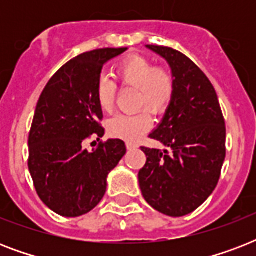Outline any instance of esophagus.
I'll return each instance as SVG.
<instances>
[{"mask_svg": "<svg viewBox=\"0 0 256 256\" xmlns=\"http://www.w3.org/2000/svg\"><path fill=\"white\" fill-rule=\"evenodd\" d=\"M126 148H128V150H132V148H136V144H134V142H130V140H128V142H126Z\"/></svg>", "mask_w": 256, "mask_h": 256, "instance_id": "esophagus-1", "label": "esophagus"}]
</instances>
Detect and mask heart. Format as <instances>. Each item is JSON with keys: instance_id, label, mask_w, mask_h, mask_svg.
<instances>
[{"instance_id": "heart-1", "label": "heart", "mask_w": 256, "mask_h": 256, "mask_svg": "<svg viewBox=\"0 0 256 256\" xmlns=\"http://www.w3.org/2000/svg\"><path fill=\"white\" fill-rule=\"evenodd\" d=\"M116 77L122 86L136 88V108H148L160 114L168 110L175 94L172 74L164 68H156L150 60L132 56L116 68ZM96 102L102 112H112L116 96V85L108 77H100L96 88ZM152 128V118L146 110L136 114H120L108 122V132L112 136L136 140Z\"/></svg>"}]
</instances>
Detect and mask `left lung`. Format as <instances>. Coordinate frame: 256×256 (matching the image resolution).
<instances>
[{
	"mask_svg": "<svg viewBox=\"0 0 256 256\" xmlns=\"http://www.w3.org/2000/svg\"><path fill=\"white\" fill-rule=\"evenodd\" d=\"M168 61L175 94L150 138L168 150L140 148L138 180L146 202L168 216L196 210L218 184L226 156V126L218 96L202 70L178 50L148 45Z\"/></svg>",
	"mask_w": 256,
	"mask_h": 256,
	"instance_id": "left-lung-1",
	"label": "left lung"
}]
</instances>
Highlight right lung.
Wrapping results in <instances>:
<instances>
[{
  "mask_svg": "<svg viewBox=\"0 0 256 256\" xmlns=\"http://www.w3.org/2000/svg\"><path fill=\"white\" fill-rule=\"evenodd\" d=\"M126 50L98 49L70 60L38 100L28 164L38 196L58 215L76 218L92 211L106 192L108 172L126 154L122 140L100 142L92 152L85 148L86 140H100L104 134L96 96L102 68Z\"/></svg>",
  "mask_w": 256,
  "mask_h": 256,
  "instance_id": "obj_1",
  "label": "right lung"
}]
</instances>
